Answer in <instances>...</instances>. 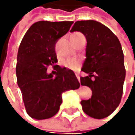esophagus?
Instances as JSON below:
<instances>
[{
	"label": "esophagus",
	"instance_id": "34e87169",
	"mask_svg": "<svg viewBox=\"0 0 135 135\" xmlns=\"http://www.w3.org/2000/svg\"><path fill=\"white\" fill-rule=\"evenodd\" d=\"M75 75H76V77H77L78 80L80 81V76H79V72H76V73H75Z\"/></svg>",
	"mask_w": 135,
	"mask_h": 135
}]
</instances>
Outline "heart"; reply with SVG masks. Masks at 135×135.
Instances as JSON below:
<instances>
[{
	"label": "heart",
	"mask_w": 135,
	"mask_h": 135,
	"mask_svg": "<svg viewBox=\"0 0 135 135\" xmlns=\"http://www.w3.org/2000/svg\"><path fill=\"white\" fill-rule=\"evenodd\" d=\"M82 35L81 33L79 32H74L71 35H70V38H74V37H76V36H79ZM63 65L67 67V68H69V69H71V70H75L77 69L78 67H79V61H78L77 59L75 58H70V59H67L65 60L64 62H63Z\"/></svg>",
	"instance_id": "obj_1"
}]
</instances>
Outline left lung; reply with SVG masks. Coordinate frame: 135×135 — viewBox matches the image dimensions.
Listing matches in <instances>:
<instances>
[{
  "instance_id": "8db88e82",
  "label": "left lung",
  "mask_w": 135,
  "mask_h": 135,
  "mask_svg": "<svg viewBox=\"0 0 135 135\" xmlns=\"http://www.w3.org/2000/svg\"><path fill=\"white\" fill-rule=\"evenodd\" d=\"M74 31L83 33L87 42L82 70L88 75L80 81L91 88L92 95L81 101L83 110L91 117L103 119L122 100L126 70L121 43L109 28L95 20L76 22L70 30Z\"/></svg>"
}]
</instances>
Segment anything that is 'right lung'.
<instances>
[{"label":"right lung","mask_w":135,"mask_h":135,"mask_svg":"<svg viewBox=\"0 0 135 135\" xmlns=\"http://www.w3.org/2000/svg\"><path fill=\"white\" fill-rule=\"evenodd\" d=\"M73 21H39L31 26L20 44L16 75L27 114L36 120L48 119L57 113L62 93L79 87L74 73L55 65L49 74L48 66L57 62L55 45L69 31ZM55 76H54V74Z\"/></svg>","instance_id":"right-lung-1"}]
</instances>
